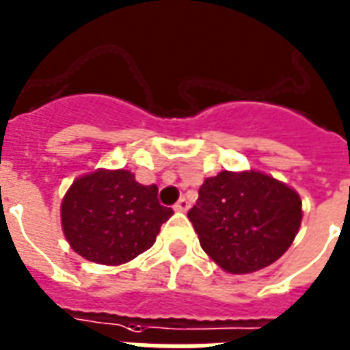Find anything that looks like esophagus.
Listing matches in <instances>:
<instances>
[{"instance_id": "34e87169", "label": "esophagus", "mask_w": 350, "mask_h": 350, "mask_svg": "<svg viewBox=\"0 0 350 350\" xmlns=\"http://www.w3.org/2000/svg\"><path fill=\"white\" fill-rule=\"evenodd\" d=\"M174 211H178V213H185V211H189V202H187L185 198H180L176 202Z\"/></svg>"}]
</instances>
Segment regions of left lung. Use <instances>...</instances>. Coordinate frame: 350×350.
I'll list each match as a JSON object with an SVG mask.
<instances>
[{
	"instance_id": "1",
	"label": "left lung",
	"mask_w": 350,
	"mask_h": 350,
	"mask_svg": "<svg viewBox=\"0 0 350 350\" xmlns=\"http://www.w3.org/2000/svg\"><path fill=\"white\" fill-rule=\"evenodd\" d=\"M295 189L260 170H222L205 178L189 220L200 246L228 273L242 275L284 255L303 220Z\"/></svg>"
}]
</instances>
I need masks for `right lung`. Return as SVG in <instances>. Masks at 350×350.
I'll list each match as a JSON object with an SVG mask.
<instances>
[{
  "label": "right lung",
  "instance_id": "1",
  "mask_svg": "<svg viewBox=\"0 0 350 350\" xmlns=\"http://www.w3.org/2000/svg\"><path fill=\"white\" fill-rule=\"evenodd\" d=\"M172 215L174 211L159 204L156 185H141L124 169L79 176L60 205L71 250L104 266H121L146 252Z\"/></svg>",
  "mask_w": 350,
  "mask_h": 350
}]
</instances>
